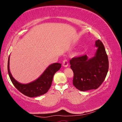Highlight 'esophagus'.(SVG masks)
Returning <instances> with one entry per match:
<instances>
[{
    "mask_svg": "<svg viewBox=\"0 0 122 122\" xmlns=\"http://www.w3.org/2000/svg\"><path fill=\"white\" fill-rule=\"evenodd\" d=\"M62 66H64L65 67H67L68 66V61L67 60H64L63 61V62H62Z\"/></svg>",
    "mask_w": 122,
    "mask_h": 122,
    "instance_id": "34e87169",
    "label": "esophagus"
}]
</instances>
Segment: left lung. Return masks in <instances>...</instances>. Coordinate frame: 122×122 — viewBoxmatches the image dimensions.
<instances>
[{
    "mask_svg": "<svg viewBox=\"0 0 122 122\" xmlns=\"http://www.w3.org/2000/svg\"><path fill=\"white\" fill-rule=\"evenodd\" d=\"M95 46L97 50L94 57L88 58L84 55L70 61L74 73L73 84L81 91L97 89L104 81L108 71V59L104 45L98 40Z\"/></svg>",
    "mask_w": 122,
    "mask_h": 122,
    "instance_id": "1",
    "label": "left lung"
}]
</instances>
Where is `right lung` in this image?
I'll list each match as a JSON object with an SVG mask.
<instances>
[{"label":"right lung","instance_id":"right-lung-1","mask_svg":"<svg viewBox=\"0 0 122 122\" xmlns=\"http://www.w3.org/2000/svg\"><path fill=\"white\" fill-rule=\"evenodd\" d=\"M10 57L8 58V70L9 75L14 86L21 93L29 97H35L45 94L48 91L52 84L54 74L61 68L60 63L49 65L42 74L34 81L27 84L19 82L13 77L10 70Z\"/></svg>","mask_w":122,"mask_h":122}]
</instances>
